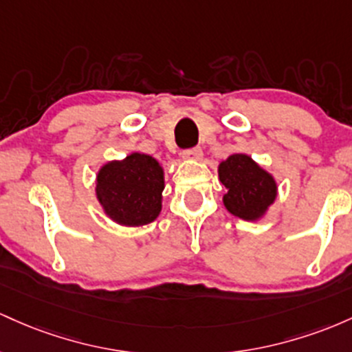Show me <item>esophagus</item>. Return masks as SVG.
Wrapping results in <instances>:
<instances>
[{"label": "esophagus", "mask_w": 352, "mask_h": 352, "mask_svg": "<svg viewBox=\"0 0 352 352\" xmlns=\"http://www.w3.org/2000/svg\"><path fill=\"white\" fill-rule=\"evenodd\" d=\"M184 160H191V161H196V160H201V156H203V151H201V148H189V149H184L183 155Z\"/></svg>", "instance_id": "esophagus-1"}]
</instances>
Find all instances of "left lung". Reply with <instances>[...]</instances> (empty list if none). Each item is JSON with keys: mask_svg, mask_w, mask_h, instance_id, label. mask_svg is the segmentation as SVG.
Wrapping results in <instances>:
<instances>
[{"mask_svg": "<svg viewBox=\"0 0 352 352\" xmlns=\"http://www.w3.org/2000/svg\"><path fill=\"white\" fill-rule=\"evenodd\" d=\"M219 179L228 189L224 206L241 219H258L276 199V183L250 156L232 155L219 164Z\"/></svg>", "mask_w": 352, "mask_h": 352, "instance_id": "obj_1", "label": "left lung"}]
</instances>
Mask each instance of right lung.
Listing matches in <instances>:
<instances>
[{"label": "right lung", "mask_w": 352, "mask_h": 352, "mask_svg": "<svg viewBox=\"0 0 352 352\" xmlns=\"http://www.w3.org/2000/svg\"><path fill=\"white\" fill-rule=\"evenodd\" d=\"M163 168L155 157L133 153L104 164L98 173L96 195L106 214L124 226H143L157 218Z\"/></svg>", "instance_id": "1"}]
</instances>
